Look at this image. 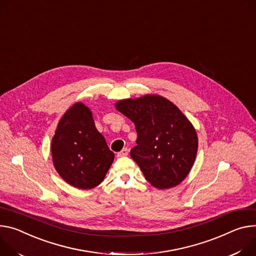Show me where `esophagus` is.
<instances>
[{
  "label": "esophagus",
  "instance_id": "34e87169",
  "mask_svg": "<svg viewBox=\"0 0 256 256\" xmlns=\"http://www.w3.org/2000/svg\"><path fill=\"white\" fill-rule=\"evenodd\" d=\"M128 154V148H124L120 152H118V156H120V157H124V156H126Z\"/></svg>",
  "mask_w": 256,
  "mask_h": 256
}]
</instances>
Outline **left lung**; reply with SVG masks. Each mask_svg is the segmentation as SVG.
I'll return each mask as SVG.
<instances>
[{
	"label": "left lung",
	"instance_id": "1",
	"mask_svg": "<svg viewBox=\"0 0 256 256\" xmlns=\"http://www.w3.org/2000/svg\"><path fill=\"white\" fill-rule=\"evenodd\" d=\"M116 109L130 118L138 134L130 157L157 189H170L191 170L198 149L195 128L164 97L147 95L122 100Z\"/></svg>",
	"mask_w": 256,
	"mask_h": 256
}]
</instances>
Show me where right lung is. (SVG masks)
<instances>
[{"instance_id": "1", "label": "right lung", "mask_w": 256, "mask_h": 256, "mask_svg": "<svg viewBox=\"0 0 256 256\" xmlns=\"http://www.w3.org/2000/svg\"><path fill=\"white\" fill-rule=\"evenodd\" d=\"M54 166L60 176L78 189H92L105 178L114 154L97 130L92 112L82 103L69 108L52 140Z\"/></svg>"}]
</instances>
